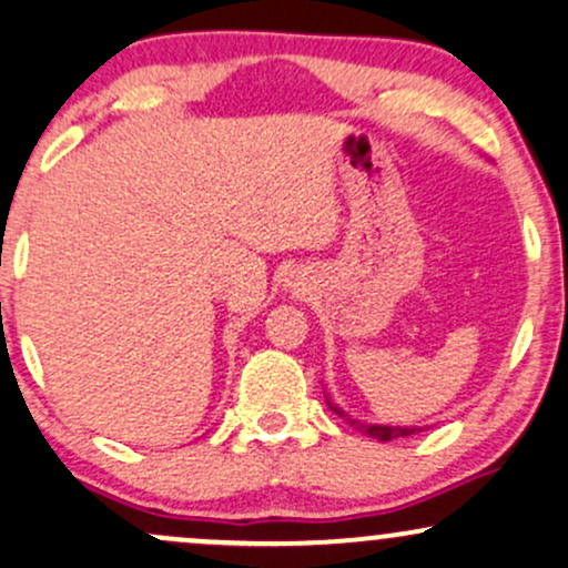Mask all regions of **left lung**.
<instances>
[{
  "label": "left lung",
  "instance_id": "obj_1",
  "mask_svg": "<svg viewBox=\"0 0 568 568\" xmlns=\"http://www.w3.org/2000/svg\"><path fill=\"white\" fill-rule=\"evenodd\" d=\"M332 409H335L337 415L343 417V419H348V423L353 425V428L362 430V433H366V436L377 438V442H393V438L412 436V433H417V428H388V425H366V423H362V419H353V417L345 415V412H339L337 406H332Z\"/></svg>",
  "mask_w": 568,
  "mask_h": 568
}]
</instances>
